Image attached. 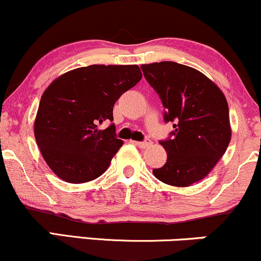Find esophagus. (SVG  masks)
Masks as SVG:
<instances>
[{
	"label": "esophagus",
	"mask_w": 261,
	"mask_h": 261,
	"mask_svg": "<svg viewBox=\"0 0 261 261\" xmlns=\"http://www.w3.org/2000/svg\"><path fill=\"white\" fill-rule=\"evenodd\" d=\"M133 143V144H136L137 146H139V148H142V149H144V148H148V146H150L151 145V140H145V142H132Z\"/></svg>",
	"instance_id": "obj_1"
}]
</instances>
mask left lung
<instances>
[{
	"label": "left lung",
	"mask_w": 261,
	"mask_h": 261,
	"mask_svg": "<svg viewBox=\"0 0 261 261\" xmlns=\"http://www.w3.org/2000/svg\"><path fill=\"white\" fill-rule=\"evenodd\" d=\"M149 84L174 122L172 139L164 140L168 159L154 176L171 186L187 187L212 171L229 145V108L222 90L201 71L174 61L143 64Z\"/></svg>",
	"instance_id": "left-lung-1"
}]
</instances>
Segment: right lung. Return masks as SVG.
Segmentation results:
<instances>
[{
  "mask_svg": "<svg viewBox=\"0 0 261 261\" xmlns=\"http://www.w3.org/2000/svg\"><path fill=\"white\" fill-rule=\"evenodd\" d=\"M142 79L138 65H90L60 75L43 92L34 137L51 171L70 184L101 176L123 145L113 121V106Z\"/></svg>",
  "mask_w": 261,
  "mask_h": 261,
  "instance_id": "right-lung-1",
  "label": "right lung"
}]
</instances>
